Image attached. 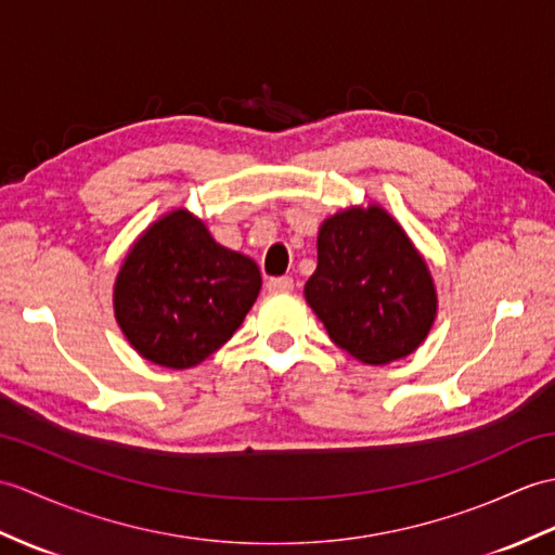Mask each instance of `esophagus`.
Returning <instances> with one entry per match:
<instances>
[{
  "instance_id": "34e87169",
  "label": "esophagus",
  "mask_w": 555,
  "mask_h": 555,
  "mask_svg": "<svg viewBox=\"0 0 555 555\" xmlns=\"http://www.w3.org/2000/svg\"><path fill=\"white\" fill-rule=\"evenodd\" d=\"M293 279L291 276H274V279H269L267 281V291H272V293H283V291H293Z\"/></svg>"
}]
</instances>
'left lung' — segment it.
Here are the masks:
<instances>
[{
	"instance_id": "left-lung-1",
	"label": "left lung",
	"mask_w": 555,
	"mask_h": 555,
	"mask_svg": "<svg viewBox=\"0 0 555 555\" xmlns=\"http://www.w3.org/2000/svg\"><path fill=\"white\" fill-rule=\"evenodd\" d=\"M307 305L331 340L364 364H390L428 336L437 293L423 255L380 205L347 208L319 229Z\"/></svg>"
}]
</instances>
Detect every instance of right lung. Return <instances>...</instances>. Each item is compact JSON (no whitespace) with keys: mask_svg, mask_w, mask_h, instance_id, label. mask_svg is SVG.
<instances>
[{"mask_svg":"<svg viewBox=\"0 0 555 555\" xmlns=\"http://www.w3.org/2000/svg\"><path fill=\"white\" fill-rule=\"evenodd\" d=\"M260 286L250 257L219 246L198 217L179 208L153 222L127 253L113 307L141 357L191 369L234 336Z\"/></svg>","mask_w":555,"mask_h":555,"instance_id":"add662e5","label":"right lung"}]
</instances>
